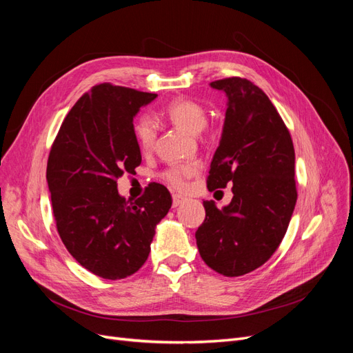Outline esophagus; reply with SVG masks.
<instances>
[{"label": "esophagus", "instance_id": "esophagus-1", "mask_svg": "<svg viewBox=\"0 0 353 353\" xmlns=\"http://www.w3.org/2000/svg\"><path fill=\"white\" fill-rule=\"evenodd\" d=\"M184 200H185V197L179 196V194H174V196H172V206H174V208H178L179 205H183Z\"/></svg>", "mask_w": 353, "mask_h": 353}]
</instances>
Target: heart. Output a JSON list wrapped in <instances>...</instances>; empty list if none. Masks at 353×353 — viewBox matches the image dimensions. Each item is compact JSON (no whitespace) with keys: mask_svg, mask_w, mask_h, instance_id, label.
I'll return each mask as SVG.
<instances>
[{"mask_svg":"<svg viewBox=\"0 0 353 353\" xmlns=\"http://www.w3.org/2000/svg\"><path fill=\"white\" fill-rule=\"evenodd\" d=\"M162 114L168 121L176 125L181 130H184L190 134H197L208 123V113L201 104L187 100V99H176L170 101L166 108L162 110ZM134 138L140 147L143 153L150 152L154 141H156V126L148 116L137 117L134 126ZM199 172V165L188 162V163H175L166 168L162 172V179L174 190L185 188L188 179L194 176Z\"/></svg>","mask_w":353,"mask_h":353,"instance_id":"obj_1","label":"heart"}]
</instances>
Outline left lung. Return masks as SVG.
I'll use <instances>...</instances> for the list:
<instances>
[{
	"label": "left lung",
	"mask_w": 353,
	"mask_h": 353,
	"mask_svg": "<svg viewBox=\"0 0 353 353\" xmlns=\"http://www.w3.org/2000/svg\"><path fill=\"white\" fill-rule=\"evenodd\" d=\"M228 97L208 188L232 184V200L218 209L203 201L206 218L196 231L201 259L213 271L240 276L279 249L297 200L294 147L275 105L259 87L232 77L210 82Z\"/></svg>",
	"instance_id": "left-lung-1"
}]
</instances>
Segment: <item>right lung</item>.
Returning <instances> with one entry per match:
<instances>
[{"instance_id": "1", "label": "right lung", "mask_w": 353, "mask_h": 353, "mask_svg": "<svg viewBox=\"0 0 353 353\" xmlns=\"http://www.w3.org/2000/svg\"><path fill=\"white\" fill-rule=\"evenodd\" d=\"M157 94L104 82L85 92L63 121L47 163L59 236L74 261L105 280L141 268L154 228L172 206L162 184L128 203L117 179L141 163L132 121Z\"/></svg>"}]
</instances>
